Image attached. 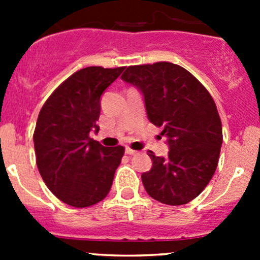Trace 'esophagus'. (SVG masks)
<instances>
[{
    "label": "esophagus",
    "instance_id": "obj_1",
    "mask_svg": "<svg viewBox=\"0 0 260 260\" xmlns=\"http://www.w3.org/2000/svg\"><path fill=\"white\" fill-rule=\"evenodd\" d=\"M125 153H127L128 156H133V154H136V153H137V152L133 151V149L129 148V147H127V148H125Z\"/></svg>",
    "mask_w": 260,
    "mask_h": 260
}]
</instances>
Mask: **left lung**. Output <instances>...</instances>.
<instances>
[{
	"label": "left lung",
	"mask_w": 260,
	"mask_h": 260,
	"mask_svg": "<svg viewBox=\"0 0 260 260\" xmlns=\"http://www.w3.org/2000/svg\"><path fill=\"white\" fill-rule=\"evenodd\" d=\"M122 80L141 91L149 122L164 127L167 157L148 151L152 169L142 174L147 193L166 205L200 195L214 176L222 143L217 108L205 86L172 62L128 67Z\"/></svg>",
	"instance_id": "left-lung-1"
}]
</instances>
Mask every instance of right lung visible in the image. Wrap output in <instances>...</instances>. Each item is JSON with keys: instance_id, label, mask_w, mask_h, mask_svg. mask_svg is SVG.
I'll return each mask as SVG.
<instances>
[{"instance_id": "right-lung-1", "label": "right lung", "mask_w": 260, "mask_h": 260, "mask_svg": "<svg viewBox=\"0 0 260 260\" xmlns=\"http://www.w3.org/2000/svg\"><path fill=\"white\" fill-rule=\"evenodd\" d=\"M124 68H84L55 89L41 108L34 133L36 165L62 203L86 208L108 195L124 147H104L98 133L101 96Z\"/></svg>"}]
</instances>
